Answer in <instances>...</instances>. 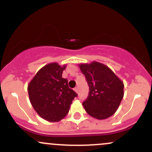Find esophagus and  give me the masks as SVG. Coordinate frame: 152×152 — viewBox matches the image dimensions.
I'll list each match as a JSON object with an SVG mask.
<instances>
[{
    "instance_id": "1",
    "label": "esophagus",
    "mask_w": 152,
    "mask_h": 152,
    "mask_svg": "<svg viewBox=\"0 0 152 152\" xmlns=\"http://www.w3.org/2000/svg\"><path fill=\"white\" fill-rule=\"evenodd\" d=\"M74 91L75 92H76V93H77V92H78V88H77V87H76V88H74Z\"/></svg>"
}]
</instances>
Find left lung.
<instances>
[{
	"label": "left lung",
	"mask_w": 152,
	"mask_h": 152,
	"mask_svg": "<svg viewBox=\"0 0 152 152\" xmlns=\"http://www.w3.org/2000/svg\"><path fill=\"white\" fill-rule=\"evenodd\" d=\"M89 86L83 106L87 114L96 119L110 117L117 111L124 97L123 81L105 64L97 61L78 64Z\"/></svg>",
	"instance_id": "obj_1"
}]
</instances>
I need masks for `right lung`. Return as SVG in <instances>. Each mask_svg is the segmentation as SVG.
<instances>
[{
  "label": "right lung",
  "instance_id": "obj_1",
  "mask_svg": "<svg viewBox=\"0 0 152 152\" xmlns=\"http://www.w3.org/2000/svg\"><path fill=\"white\" fill-rule=\"evenodd\" d=\"M66 64L50 63L36 73L28 85L29 100L36 113L43 119L57 122L68 114L77 94L62 78Z\"/></svg>",
  "mask_w": 152,
  "mask_h": 152
}]
</instances>
